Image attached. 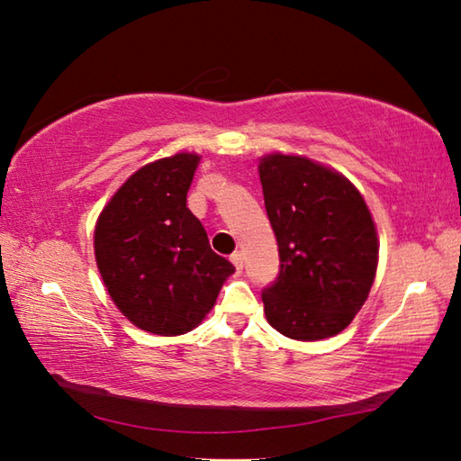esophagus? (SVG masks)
I'll use <instances>...</instances> for the list:
<instances>
[{
	"label": "esophagus",
	"mask_w": 461,
	"mask_h": 461,
	"mask_svg": "<svg viewBox=\"0 0 461 461\" xmlns=\"http://www.w3.org/2000/svg\"><path fill=\"white\" fill-rule=\"evenodd\" d=\"M230 259H231V264L236 266L238 272L241 270V267H244V254H241V252H233V254L230 256Z\"/></svg>",
	"instance_id": "esophagus-1"
}]
</instances>
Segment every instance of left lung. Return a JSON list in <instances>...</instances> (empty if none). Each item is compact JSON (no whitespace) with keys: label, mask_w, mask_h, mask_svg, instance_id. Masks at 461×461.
<instances>
[{"label":"left lung","mask_w":461,"mask_h":461,"mask_svg":"<svg viewBox=\"0 0 461 461\" xmlns=\"http://www.w3.org/2000/svg\"><path fill=\"white\" fill-rule=\"evenodd\" d=\"M259 181L280 254L278 278L262 290L267 322L294 340L334 337L375 280L369 207L353 183L304 157H264Z\"/></svg>","instance_id":"8db88e82"}]
</instances>
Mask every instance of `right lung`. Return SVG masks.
<instances>
[{
  "instance_id": "obj_1",
  "label": "right lung",
  "mask_w": 461,
  "mask_h": 461,
  "mask_svg": "<svg viewBox=\"0 0 461 461\" xmlns=\"http://www.w3.org/2000/svg\"><path fill=\"white\" fill-rule=\"evenodd\" d=\"M199 157L179 153L131 175L95 230L96 264L108 294L147 332L175 337L203 321L236 267L209 248L187 191Z\"/></svg>"
}]
</instances>
